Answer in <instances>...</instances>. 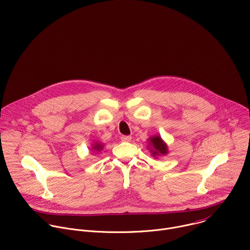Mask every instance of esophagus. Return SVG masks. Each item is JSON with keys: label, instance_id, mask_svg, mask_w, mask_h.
<instances>
[{"label": "esophagus", "instance_id": "obj_1", "mask_svg": "<svg viewBox=\"0 0 250 250\" xmlns=\"http://www.w3.org/2000/svg\"><path fill=\"white\" fill-rule=\"evenodd\" d=\"M121 140L124 141V142H129L131 140V136H129V135H123L121 137Z\"/></svg>", "mask_w": 250, "mask_h": 250}]
</instances>
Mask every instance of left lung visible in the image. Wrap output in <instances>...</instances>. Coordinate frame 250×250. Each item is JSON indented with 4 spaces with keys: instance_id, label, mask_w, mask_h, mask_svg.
Returning a JSON list of instances; mask_svg holds the SVG:
<instances>
[{
    "instance_id": "obj_1",
    "label": "left lung",
    "mask_w": 250,
    "mask_h": 250,
    "mask_svg": "<svg viewBox=\"0 0 250 250\" xmlns=\"http://www.w3.org/2000/svg\"><path fill=\"white\" fill-rule=\"evenodd\" d=\"M150 142L153 147V149H151V152L153 153L154 156L159 154H167V146H166V144L162 141L160 136H153L152 138H150Z\"/></svg>"
}]
</instances>
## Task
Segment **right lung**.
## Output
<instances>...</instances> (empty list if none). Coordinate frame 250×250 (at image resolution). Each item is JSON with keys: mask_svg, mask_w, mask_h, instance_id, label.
<instances>
[{"mask_svg": "<svg viewBox=\"0 0 250 250\" xmlns=\"http://www.w3.org/2000/svg\"><path fill=\"white\" fill-rule=\"evenodd\" d=\"M102 147H103V146H102L101 144H98V143H97L96 145H94V147H93V148H94L95 150H97V151H100V150L102 149Z\"/></svg>", "mask_w": 250, "mask_h": 250, "instance_id": "1", "label": "right lung"}]
</instances>
